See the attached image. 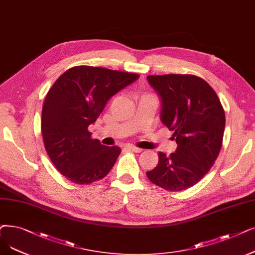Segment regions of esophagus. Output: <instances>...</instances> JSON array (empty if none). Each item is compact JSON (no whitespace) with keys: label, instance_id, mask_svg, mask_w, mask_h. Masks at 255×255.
<instances>
[{"label":"esophagus","instance_id":"esophagus-1","mask_svg":"<svg viewBox=\"0 0 255 255\" xmlns=\"http://www.w3.org/2000/svg\"><path fill=\"white\" fill-rule=\"evenodd\" d=\"M125 149H127V150H130V151H132V152H135V153H140L141 151H142V149H140V148H137V147H135V146H125Z\"/></svg>","mask_w":255,"mask_h":255}]
</instances>
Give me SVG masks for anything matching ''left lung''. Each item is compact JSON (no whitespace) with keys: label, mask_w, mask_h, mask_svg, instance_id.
Instances as JSON below:
<instances>
[{"label":"left lung","mask_w":255,"mask_h":255,"mask_svg":"<svg viewBox=\"0 0 255 255\" xmlns=\"http://www.w3.org/2000/svg\"><path fill=\"white\" fill-rule=\"evenodd\" d=\"M147 79L161 99L160 120L173 131L177 149L147 172L163 190L180 192L200 181L213 167L222 147L225 113L205 80L194 75H151Z\"/></svg>","instance_id":"obj_1"}]
</instances>
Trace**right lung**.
<instances>
[{
  "instance_id": "add662e5",
  "label": "right lung",
  "mask_w": 255,
  "mask_h": 255,
  "mask_svg": "<svg viewBox=\"0 0 255 255\" xmlns=\"http://www.w3.org/2000/svg\"><path fill=\"white\" fill-rule=\"evenodd\" d=\"M137 74L79 65L64 72L48 92L41 134L50 159L77 184L100 180L116 163L121 148L92 138L94 124L108 100L138 78Z\"/></svg>"
}]
</instances>
